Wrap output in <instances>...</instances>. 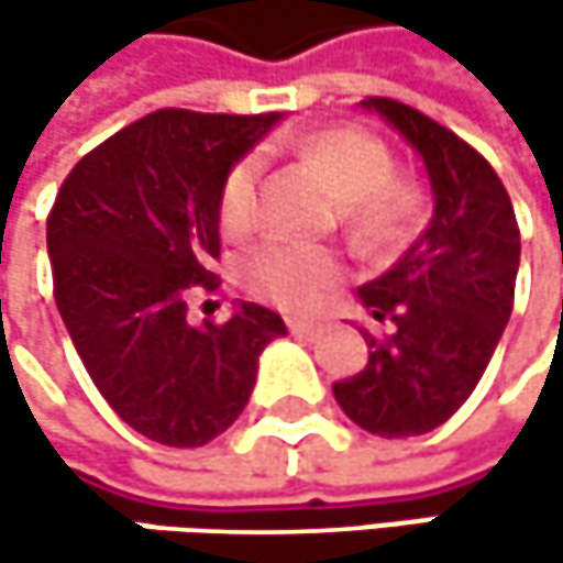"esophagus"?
Instances as JSON below:
<instances>
[{"label": "esophagus", "instance_id": "esophagus-1", "mask_svg": "<svg viewBox=\"0 0 563 563\" xmlns=\"http://www.w3.org/2000/svg\"><path fill=\"white\" fill-rule=\"evenodd\" d=\"M286 325L299 339H316L322 332V322H312V319H286Z\"/></svg>", "mask_w": 563, "mask_h": 563}]
</instances>
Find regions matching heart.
<instances>
[{"mask_svg":"<svg viewBox=\"0 0 563 563\" xmlns=\"http://www.w3.org/2000/svg\"><path fill=\"white\" fill-rule=\"evenodd\" d=\"M299 153L325 172L339 198L349 201V221L358 234L388 241L404 234L420 214V191L394 178L391 150L372 133L355 126L319 130L299 143ZM264 169L267 163L261 153H247L228 169L218 191V221L224 234L241 238L257 228ZM241 277L251 292L283 309H309L339 277V261L322 247L274 238L247 251Z\"/></svg>","mask_w":563,"mask_h":563,"instance_id":"1","label":"heart"}]
</instances>
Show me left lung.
Instances as JSON below:
<instances>
[{
    "mask_svg": "<svg viewBox=\"0 0 563 563\" xmlns=\"http://www.w3.org/2000/svg\"><path fill=\"white\" fill-rule=\"evenodd\" d=\"M362 107L420 153L433 188L427 231L358 286L388 335L365 332L368 365L332 385L349 420L397 440L437 430L476 391L511 316L521 238L503 178L470 143L391 97Z\"/></svg>",
    "mask_w": 563,
    "mask_h": 563,
    "instance_id": "1",
    "label": "left lung"
}]
</instances>
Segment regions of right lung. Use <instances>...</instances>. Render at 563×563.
<instances>
[{
  "label": "right lung",
  "instance_id": "obj_1",
  "mask_svg": "<svg viewBox=\"0 0 563 563\" xmlns=\"http://www.w3.org/2000/svg\"><path fill=\"white\" fill-rule=\"evenodd\" d=\"M156 110L90 150L48 214L55 302L103 400L163 446H205L247 407L261 352L286 335L274 309L188 322L191 286L218 289V191L277 123Z\"/></svg>",
  "mask_w": 563,
  "mask_h": 563
}]
</instances>
